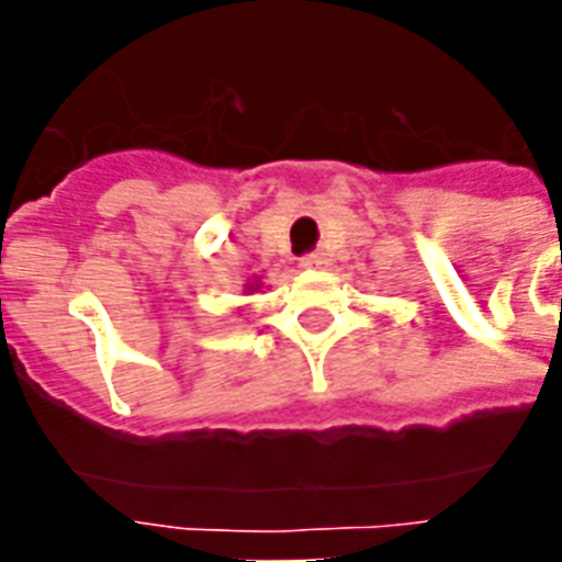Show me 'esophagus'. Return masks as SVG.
Listing matches in <instances>:
<instances>
[{
	"instance_id": "1",
	"label": "esophagus",
	"mask_w": 562,
	"mask_h": 562,
	"mask_svg": "<svg viewBox=\"0 0 562 562\" xmlns=\"http://www.w3.org/2000/svg\"><path fill=\"white\" fill-rule=\"evenodd\" d=\"M329 265V256L324 250H312V254L300 256V268H326Z\"/></svg>"
}]
</instances>
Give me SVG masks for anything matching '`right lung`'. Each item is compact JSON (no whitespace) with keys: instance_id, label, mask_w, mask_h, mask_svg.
<instances>
[{"instance_id":"obj_1","label":"right lung","mask_w":562,"mask_h":562,"mask_svg":"<svg viewBox=\"0 0 562 562\" xmlns=\"http://www.w3.org/2000/svg\"><path fill=\"white\" fill-rule=\"evenodd\" d=\"M247 291H250V289H247Z\"/></svg>"}]
</instances>
